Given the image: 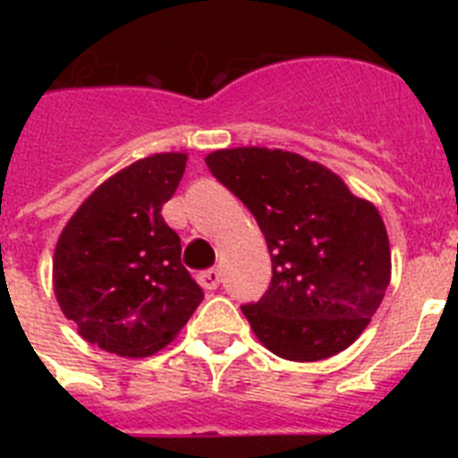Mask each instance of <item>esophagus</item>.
I'll list each match as a JSON object with an SVG mask.
<instances>
[{
	"instance_id": "esophagus-1",
	"label": "esophagus",
	"mask_w": 458,
	"mask_h": 458,
	"mask_svg": "<svg viewBox=\"0 0 458 458\" xmlns=\"http://www.w3.org/2000/svg\"><path fill=\"white\" fill-rule=\"evenodd\" d=\"M220 282H222V275L217 268H210V270H206V273L199 275V284L208 291L217 289V286H220Z\"/></svg>"
}]
</instances>
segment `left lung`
<instances>
[{
  "label": "left lung",
  "mask_w": 458,
  "mask_h": 458,
  "mask_svg": "<svg viewBox=\"0 0 458 458\" xmlns=\"http://www.w3.org/2000/svg\"><path fill=\"white\" fill-rule=\"evenodd\" d=\"M206 165L268 242V291L241 307L259 342L295 362L349 349L390 284V241L376 206L291 151L222 148Z\"/></svg>",
  "instance_id": "obj_1"
}]
</instances>
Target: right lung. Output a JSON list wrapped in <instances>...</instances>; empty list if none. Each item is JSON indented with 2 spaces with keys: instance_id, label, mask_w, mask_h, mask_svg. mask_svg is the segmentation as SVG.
<instances>
[{
  "instance_id": "obj_1",
  "label": "right lung",
  "mask_w": 458,
  "mask_h": 458,
  "mask_svg": "<svg viewBox=\"0 0 458 458\" xmlns=\"http://www.w3.org/2000/svg\"><path fill=\"white\" fill-rule=\"evenodd\" d=\"M185 153H156L89 194L56 241L55 295L89 344L123 358L167 346L204 301L181 264V238L163 206L185 172Z\"/></svg>"
}]
</instances>
